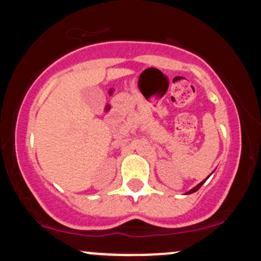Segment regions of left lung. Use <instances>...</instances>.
<instances>
[{
    "mask_svg": "<svg viewBox=\"0 0 261 261\" xmlns=\"http://www.w3.org/2000/svg\"><path fill=\"white\" fill-rule=\"evenodd\" d=\"M207 178H208V176H207ZM207 178H206V179H205V180H202L201 182H200V184H199V185H196V187H195V188H193V189H191V190H189L187 194H193V193H195V191H197V190H199V189H200V188H201V185L203 184V182H205L206 180H207Z\"/></svg>",
    "mask_w": 261,
    "mask_h": 261,
    "instance_id": "left-lung-1",
    "label": "left lung"
}]
</instances>
